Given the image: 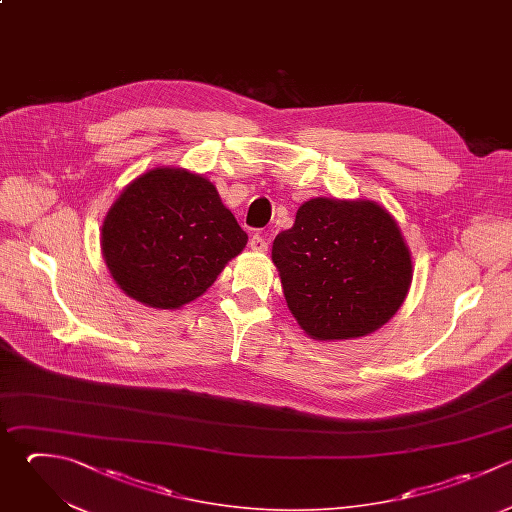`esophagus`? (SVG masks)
I'll use <instances>...</instances> for the list:
<instances>
[{
  "label": "esophagus",
  "mask_w": 512,
  "mask_h": 512,
  "mask_svg": "<svg viewBox=\"0 0 512 512\" xmlns=\"http://www.w3.org/2000/svg\"><path fill=\"white\" fill-rule=\"evenodd\" d=\"M248 244H250V248H252L254 252H266V250H268V242H266V238H264L262 234H252Z\"/></svg>",
  "instance_id": "1"
}]
</instances>
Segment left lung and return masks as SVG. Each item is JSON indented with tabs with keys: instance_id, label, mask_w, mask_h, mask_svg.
<instances>
[{
	"instance_id": "8db88e82",
	"label": "left lung",
	"mask_w": 512,
	"mask_h": 512,
	"mask_svg": "<svg viewBox=\"0 0 512 512\" xmlns=\"http://www.w3.org/2000/svg\"><path fill=\"white\" fill-rule=\"evenodd\" d=\"M272 260L290 312L316 340H346L386 324L412 280L410 252L372 202L314 198L276 236Z\"/></svg>"
}]
</instances>
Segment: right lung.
Returning a JSON list of instances; mask_svg holds the SVG:
<instances>
[{
	"label": "right lung",
	"instance_id": "right-lung-1",
	"mask_svg": "<svg viewBox=\"0 0 512 512\" xmlns=\"http://www.w3.org/2000/svg\"><path fill=\"white\" fill-rule=\"evenodd\" d=\"M246 242L212 182L170 168L136 178L102 226L114 280L152 308H180L202 296Z\"/></svg>",
	"mask_w": 512,
	"mask_h": 512
}]
</instances>
